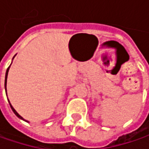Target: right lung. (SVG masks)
<instances>
[{"label": "right lung", "mask_w": 149, "mask_h": 149, "mask_svg": "<svg viewBox=\"0 0 149 149\" xmlns=\"http://www.w3.org/2000/svg\"><path fill=\"white\" fill-rule=\"evenodd\" d=\"M10 67L8 68L7 70H6V78H5V88H6V81H7V75H8V72H9V69H10ZM9 103H10V101H9ZM10 107H11V109H12V110H13L14 113H15V114L16 116H18L19 118H20V119H22V120H24L23 118H22V117H21V116H19V114H18V113L16 112V110H15V109H14L13 106L11 105V104H10ZM25 121H26V120H25Z\"/></svg>", "instance_id": "add662e5"}]
</instances>
